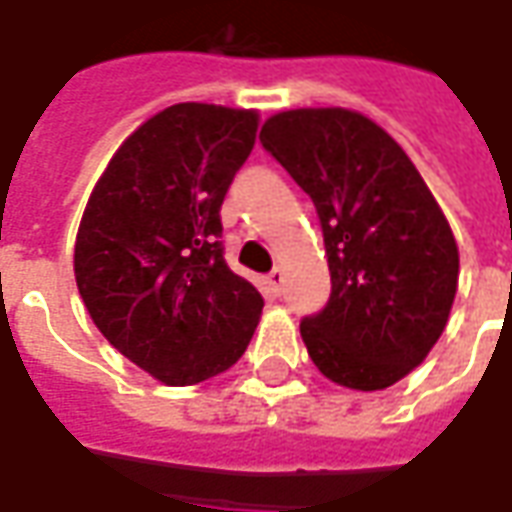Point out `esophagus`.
Here are the masks:
<instances>
[{
  "mask_svg": "<svg viewBox=\"0 0 512 512\" xmlns=\"http://www.w3.org/2000/svg\"><path fill=\"white\" fill-rule=\"evenodd\" d=\"M283 283H285L283 269H271V274H269L271 291H274V294H280V291H283Z\"/></svg>",
  "mask_w": 512,
  "mask_h": 512,
  "instance_id": "esophagus-1",
  "label": "esophagus"
}]
</instances>
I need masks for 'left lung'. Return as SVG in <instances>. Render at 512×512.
<instances>
[{
    "mask_svg": "<svg viewBox=\"0 0 512 512\" xmlns=\"http://www.w3.org/2000/svg\"><path fill=\"white\" fill-rule=\"evenodd\" d=\"M260 142L322 224L330 297L300 322L308 356L342 387H392L451 314L460 255L446 215L401 145L358 111H283Z\"/></svg>",
    "mask_w": 512,
    "mask_h": 512,
    "instance_id": "left-lung-1",
    "label": "left lung"
}]
</instances>
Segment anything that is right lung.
Listing matches in <instances>:
<instances>
[{"instance_id": "add662e5", "label": "right lung", "mask_w": 512, "mask_h": 512, "mask_svg": "<svg viewBox=\"0 0 512 512\" xmlns=\"http://www.w3.org/2000/svg\"><path fill=\"white\" fill-rule=\"evenodd\" d=\"M255 134V111L170 106L120 145L83 212V305L125 358L170 387L229 370L263 311L221 241V204Z\"/></svg>"}]
</instances>
